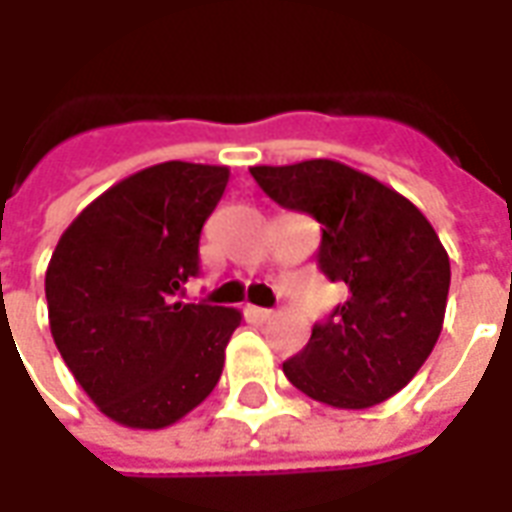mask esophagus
<instances>
[{
  "instance_id": "obj_1",
  "label": "esophagus",
  "mask_w": 512,
  "mask_h": 512,
  "mask_svg": "<svg viewBox=\"0 0 512 512\" xmlns=\"http://www.w3.org/2000/svg\"><path fill=\"white\" fill-rule=\"evenodd\" d=\"M246 312H249V318H252V321H257V323H266V321H271L274 315H277L274 310H263V307H249Z\"/></svg>"
}]
</instances>
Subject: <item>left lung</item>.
Wrapping results in <instances>:
<instances>
[{"label": "left lung", "mask_w": 512, "mask_h": 512, "mask_svg": "<svg viewBox=\"0 0 512 512\" xmlns=\"http://www.w3.org/2000/svg\"><path fill=\"white\" fill-rule=\"evenodd\" d=\"M249 172L282 208L321 222L318 266L348 288L282 365L285 376L326 406L384 403L417 376L441 334L450 257L439 235L403 194L332 158Z\"/></svg>", "instance_id": "8db88e82"}]
</instances>
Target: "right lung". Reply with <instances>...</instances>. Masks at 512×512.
<instances>
[{"instance_id": "right-lung-1", "label": "right lung", "mask_w": 512, "mask_h": 512, "mask_svg": "<svg viewBox=\"0 0 512 512\" xmlns=\"http://www.w3.org/2000/svg\"><path fill=\"white\" fill-rule=\"evenodd\" d=\"M227 180L213 164L139 169L90 202L51 255V337L117 425L167 428L219 384L241 312L175 296L200 274L202 224Z\"/></svg>"}]
</instances>
